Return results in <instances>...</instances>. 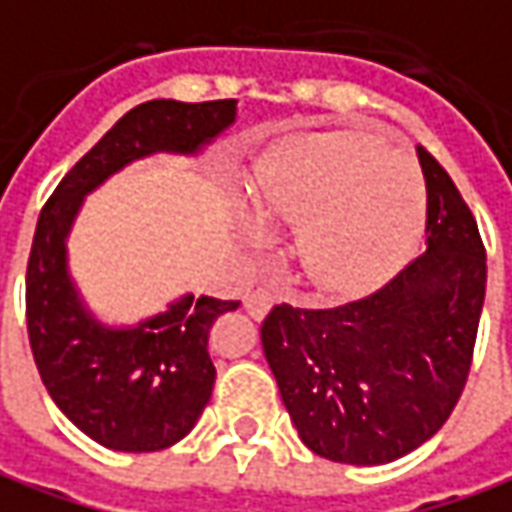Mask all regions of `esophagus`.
Masks as SVG:
<instances>
[{"mask_svg": "<svg viewBox=\"0 0 512 512\" xmlns=\"http://www.w3.org/2000/svg\"><path fill=\"white\" fill-rule=\"evenodd\" d=\"M274 305V296H271V291H266V288H255V291H249L244 296V307L246 313L252 318H263L268 313V307Z\"/></svg>", "mask_w": 512, "mask_h": 512, "instance_id": "1", "label": "esophagus"}]
</instances>
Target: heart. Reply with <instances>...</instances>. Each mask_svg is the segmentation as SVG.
I'll return each instance as SVG.
<instances>
[{"instance_id":"b5f03b06","label":"heart","mask_w":512,"mask_h":512,"mask_svg":"<svg viewBox=\"0 0 512 512\" xmlns=\"http://www.w3.org/2000/svg\"><path fill=\"white\" fill-rule=\"evenodd\" d=\"M255 210L296 227L291 260L316 291L357 296L393 277L416 252L427 227V185L410 157L366 130L296 135L260 163ZM263 244V221H244Z\"/></svg>"}]
</instances>
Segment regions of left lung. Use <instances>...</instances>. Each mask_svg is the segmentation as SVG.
<instances>
[{"label": "left lung", "mask_w": 512, "mask_h": 512, "mask_svg": "<svg viewBox=\"0 0 512 512\" xmlns=\"http://www.w3.org/2000/svg\"><path fill=\"white\" fill-rule=\"evenodd\" d=\"M427 252L366 299L330 310L274 305L268 368L310 452L380 466L430 441L466 388L485 302V246L452 177L418 146Z\"/></svg>", "instance_id": "1"}]
</instances>
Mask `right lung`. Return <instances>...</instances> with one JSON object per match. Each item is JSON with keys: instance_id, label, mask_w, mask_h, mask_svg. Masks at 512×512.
Returning <instances> with one entry per match:
<instances>
[{"instance_id": "obj_1", "label": "right lung", "mask_w": 512, "mask_h": 512, "mask_svg": "<svg viewBox=\"0 0 512 512\" xmlns=\"http://www.w3.org/2000/svg\"><path fill=\"white\" fill-rule=\"evenodd\" d=\"M235 99H152L124 113L60 180L38 216L27 263V332L46 391L91 441L116 452H160L194 430L216 366L207 338L238 302L185 293L135 327L96 321L69 277L66 238L85 196L132 160L196 155L230 127Z\"/></svg>"}]
</instances>
